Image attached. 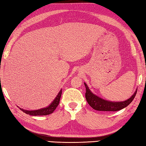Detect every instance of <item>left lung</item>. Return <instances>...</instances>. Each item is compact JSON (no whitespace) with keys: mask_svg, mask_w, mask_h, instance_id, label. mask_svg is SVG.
I'll list each match as a JSON object with an SVG mask.
<instances>
[{"mask_svg":"<svg viewBox=\"0 0 146 146\" xmlns=\"http://www.w3.org/2000/svg\"><path fill=\"white\" fill-rule=\"evenodd\" d=\"M84 85L86 86L85 97L88 103L93 109L100 111H117L125 108L132 102L137 92V90H136L134 94L127 100L119 102H112L104 100L93 94L85 82Z\"/></svg>","mask_w":146,"mask_h":146,"instance_id":"8db88e82","label":"left lung"}]
</instances>
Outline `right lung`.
<instances>
[{"mask_svg":"<svg viewBox=\"0 0 146 146\" xmlns=\"http://www.w3.org/2000/svg\"><path fill=\"white\" fill-rule=\"evenodd\" d=\"M62 93V90L60 91L58 94L56 96L55 99L53 101L50 105L48 107H45V108L40 109L39 110H35V111H27V110H23V109H21L22 111L25 113L27 114L31 115V116H46V115L50 114L53 113L54 110L56 109L57 106H58L60 100V97H61Z\"/></svg>","mask_w":146,"mask_h":146,"instance_id":"add662e5","label":"right lung"}]
</instances>
